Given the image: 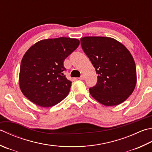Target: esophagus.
I'll list each match as a JSON object with an SVG mask.
<instances>
[{
	"label": "esophagus",
	"instance_id": "obj_1",
	"mask_svg": "<svg viewBox=\"0 0 152 152\" xmlns=\"http://www.w3.org/2000/svg\"><path fill=\"white\" fill-rule=\"evenodd\" d=\"M78 79H80V80H84L85 79V77L82 75V76H80Z\"/></svg>",
	"mask_w": 152,
	"mask_h": 152
}]
</instances>
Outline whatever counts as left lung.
Masks as SVG:
<instances>
[{"label":"left lung","instance_id":"obj_1","mask_svg":"<svg viewBox=\"0 0 152 152\" xmlns=\"http://www.w3.org/2000/svg\"><path fill=\"white\" fill-rule=\"evenodd\" d=\"M80 41L98 75L97 84L90 88L91 96L105 106L124 102L136 84V65L129 50L111 37H84Z\"/></svg>","mask_w":152,"mask_h":152}]
</instances>
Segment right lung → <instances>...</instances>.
<instances>
[{"label": "right lung", "instance_id": "obj_1", "mask_svg": "<svg viewBox=\"0 0 152 152\" xmlns=\"http://www.w3.org/2000/svg\"><path fill=\"white\" fill-rule=\"evenodd\" d=\"M79 44L77 39L62 37L41 40L27 50L21 62L19 83L29 101L50 107L68 96L72 82L64 75L63 62Z\"/></svg>", "mask_w": 152, "mask_h": 152}]
</instances>
